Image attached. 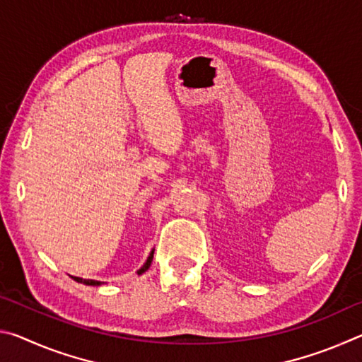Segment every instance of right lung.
<instances>
[{"label":"right lung","instance_id":"1","mask_svg":"<svg viewBox=\"0 0 362 362\" xmlns=\"http://www.w3.org/2000/svg\"><path fill=\"white\" fill-rule=\"evenodd\" d=\"M153 254H155V249H151V252H150V255H148V259H146V262L144 263V267H140V268L137 269V274H142V273L146 272V269L150 268L151 262H153ZM71 278L75 279L76 283H81V284H86V286H100V284H102L100 281H95V279H83V278H78V276H71Z\"/></svg>","mask_w":362,"mask_h":362}]
</instances>
